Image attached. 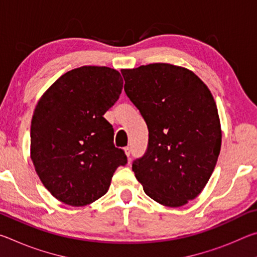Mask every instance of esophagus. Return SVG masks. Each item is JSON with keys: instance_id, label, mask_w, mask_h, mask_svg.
Returning a JSON list of instances; mask_svg holds the SVG:
<instances>
[{"instance_id": "obj_1", "label": "esophagus", "mask_w": 257, "mask_h": 257, "mask_svg": "<svg viewBox=\"0 0 257 257\" xmlns=\"http://www.w3.org/2000/svg\"><path fill=\"white\" fill-rule=\"evenodd\" d=\"M123 150H124V153H125V155H127L128 158H129L130 154H132V150H130V147H129V146H127V147H124Z\"/></svg>"}]
</instances>
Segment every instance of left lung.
<instances>
[{
	"instance_id": "obj_1",
	"label": "left lung",
	"mask_w": 257,
	"mask_h": 257,
	"mask_svg": "<svg viewBox=\"0 0 257 257\" xmlns=\"http://www.w3.org/2000/svg\"><path fill=\"white\" fill-rule=\"evenodd\" d=\"M124 92L149 128L133 171L147 196L179 207L196 198L214 170L221 125L210 89L186 68L152 63L123 69Z\"/></svg>"
}]
</instances>
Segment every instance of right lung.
<instances>
[{
  "mask_svg": "<svg viewBox=\"0 0 257 257\" xmlns=\"http://www.w3.org/2000/svg\"><path fill=\"white\" fill-rule=\"evenodd\" d=\"M122 85L114 69L85 66L61 76L37 103L30 158L45 188L67 205L84 206L102 197L114 171L127 164L103 116Z\"/></svg>",
  "mask_w": 257,
  "mask_h": 257,
  "instance_id": "obj_1",
  "label": "right lung"
}]
</instances>
